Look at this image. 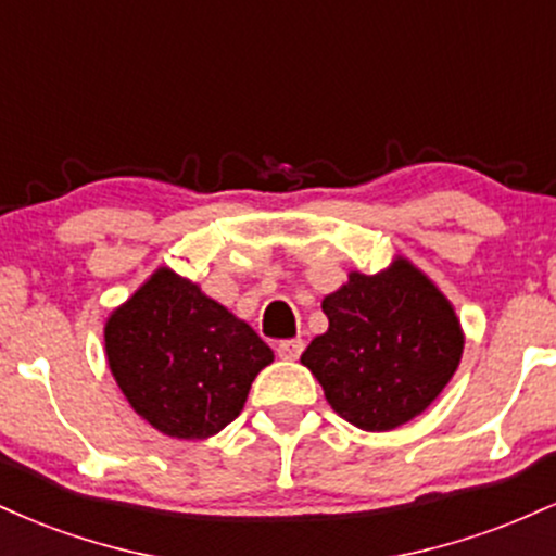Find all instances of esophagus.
Returning <instances> with one entry per match:
<instances>
[{"label": "esophagus", "mask_w": 556, "mask_h": 556, "mask_svg": "<svg viewBox=\"0 0 556 556\" xmlns=\"http://www.w3.org/2000/svg\"><path fill=\"white\" fill-rule=\"evenodd\" d=\"M303 340H287V342H279L277 344V355L282 361H298L300 353H303Z\"/></svg>", "instance_id": "34e87169"}]
</instances>
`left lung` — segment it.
<instances>
[{"instance_id":"1","label":"left lung","mask_w":556,"mask_h":556,"mask_svg":"<svg viewBox=\"0 0 556 556\" xmlns=\"http://www.w3.org/2000/svg\"><path fill=\"white\" fill-rule=\"evenodd\" d=\"M329 329L300 355L337 416L363 431L407 424L450 384L463 329L437 285L407 258L379 274L350 271L321 303Z\"/></svg>"}]
</instances>
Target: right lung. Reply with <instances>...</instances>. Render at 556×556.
<instances>
[{"label":"right lung","instance_id":"obj_1","mask_svg":"<svg viewBox=\"0 0 556 556\" xmlns=\"http://www.w3.org/2000/svg\"><path fill=\"white\" fill-rule=\"evenodd\" d=\"M104 344L132 410L175 439H208L232 424L274 361L245 321L164 266L112 311Z\"/></svg>","mask_w":556,"mask_h":556}]
</instances>
